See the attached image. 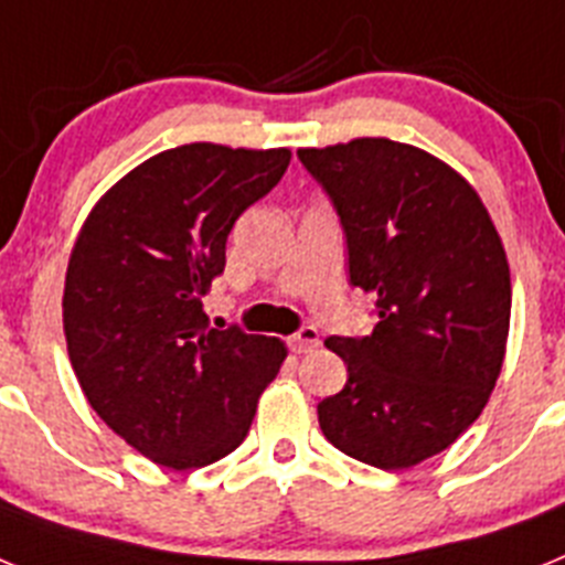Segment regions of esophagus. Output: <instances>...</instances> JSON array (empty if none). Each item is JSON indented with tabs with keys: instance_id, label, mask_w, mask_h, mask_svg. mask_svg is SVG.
<instances>
[{
	"instance_id": "34e87169",
	"label": "esophagus",
	"mask_w": 565,
	"mask_h": 565,
	"mask_svg": "<svg viewBox=\"0 0 565 565\" xmlns=\"http://www.w3.org/2000/svg\"><path fill=\"white\" fill-rule=\"evenodd\" d=\"M317 344H319V331L313 326H302L297 333L288 337V348H291L294 353H308L313 351Z\"/></svg>"
}]
</instances>
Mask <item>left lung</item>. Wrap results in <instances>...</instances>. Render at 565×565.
<instances>
[{
    "label": "left lung",
    "mask_w": 565,
    "mask_h": 565,
    "mask_svg": "<svg viewBox=\"0 0 565 565\" xmlns=\"http://www.w3.org/2000/svg\"><path fill=\"white\" fill-rule=\"evenodd\" d=\"M297 154L379 319L371 337L326 339L348 382L319 402V427L344 456L407 469L447 450L495 387L512 308L501 237L476 189L424 149L356 138Z\"/></svg>",
    "instance_id": "obj_1"
}]
</instances>
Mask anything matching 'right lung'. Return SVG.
Masks as SVG:
<instances>
[{
    "instance_id": "1",
    "label": "right lung",
    "mask_w": 565,
    "mask_h": 565,
    "mask_svg": "<svg viewBox=\"0 0 565 565\" xmlns=\"http://www.w3.org/2000/svg\"><path fill=\"white\" fill-rule=\"evenodd\" d=\"M288 161V149H167L104 194L70 254L62 308L78 384L109 430L161 467L237 450L286 359L279 339L209 328L201 299L237 217Z\"/></svg>"
}]
</instances>
